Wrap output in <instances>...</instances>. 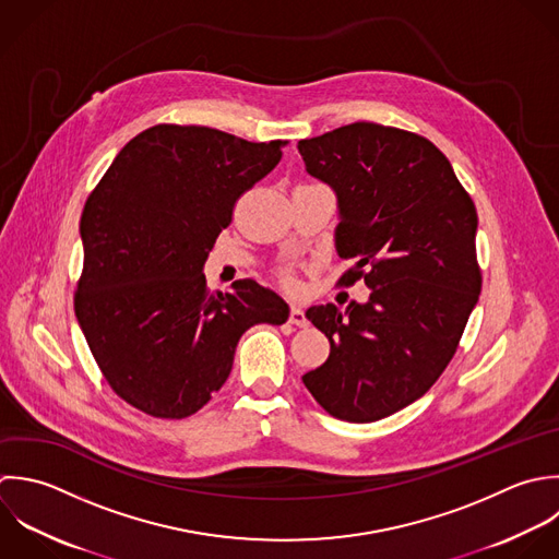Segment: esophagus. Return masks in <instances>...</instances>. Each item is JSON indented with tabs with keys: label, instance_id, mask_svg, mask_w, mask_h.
<instances>
[{
	"label": "esophagus",
	"instance_id": "obj_1",
	"mask_svg": "<svg viewBox=\"0 0 559 559\" xmlns=\"http://www.w3.org/2000/svg\"><path fill=\"white\" fill-rule=\"evenodd\" d=\"M289 324H294V326H307L309 324V320H307V316H305V311L300 309V307H292V311H289Z\"/></svg>",
	"mask_w": 559,
	"mask_h": 559
}]
</instances>
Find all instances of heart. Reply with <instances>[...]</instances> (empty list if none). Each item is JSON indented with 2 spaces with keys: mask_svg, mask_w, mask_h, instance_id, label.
<instances>
[{
  "mask_svg": "<svg viewBox=\"0 0 559 559\" xmlns=\"http://www.w3.org/2000/svg\"><path fill=\"white\" fill-rule=\"evenodd\" d=\"M283 283H285L287 287H294V278H292V274H289V272H285V274H283Z\"/></svg>",
  "mask_w": 559,
  "mask_h": 559,
  "instance_id": "obj_1",
  "label": "heart"
}]
</instances>
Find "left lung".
<instances>
[{
  "label": "left lung",
  "mask_w": 559,
  "mask_h": 559,
  "mask_svg": "<svg viewBox=\"0 0 559 559\" xmlns=\"http://www.w3.org/2000/svg\"><path fill=\"white\" fill-rule=\"evenodd\" d=\"M305 167L340 206L335 248L368 302L320 305L307 318L329 359L302 383L335 418L374 423L429 392L453 359L481 294L477 209L425 136L355 121L298 141Z\"/></svg>",
  "instance_id": "8db88e82"
}]
</instances>
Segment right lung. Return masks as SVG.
Masks as SVG:
<instances>
[{"instance_id":"obj_1","label":"right lung","mask_w":559,"mask_h":559,"mask_svg":"<svg viewBox=\"0 0 559 559\" xmlns=\"http://www.w3.org/2000/svg\"><path fill=\"white\" fill-rule=\"evenodd\" d=\"M285 143L158 123L121 147L86 198L73 309L104 379L139 412L195 414L226 383L239 337L287 322V302L257 281L211 294L202 274L235 202Z\"/></svg>"}]
</instances>
